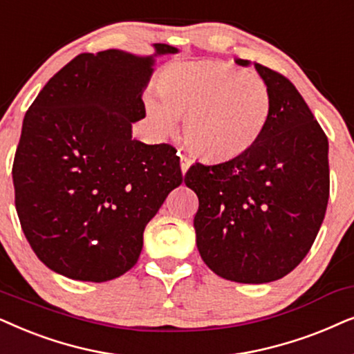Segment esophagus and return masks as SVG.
Here are the masks:
<instances>
[{"instance_id":"34e87169","label":"esophagus","mask_w":354,"mask_h":354,"mask_svg":"<svg viewBox=\"0 0 354 354\" xmlns=\"http://www.w3.org/2000/svg\"><path fill=\"white\" fill-rule=\"evenodd\" d=\"M191 163H192V160L189 157H186V155H181V171H183V174H185L187 169H189Z\"/></svg>"}]
</instances>
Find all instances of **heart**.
<instances>
[{
	"label": "heart",
	"mask_w": 354,
	"mask_h": 354,
	"mask_svg": "<svg viewBox=\"0 0 354 354\" xmlns=\"http://www.w3.org/2000/svg\"><path fill=\"white\" fill-rule=\"evenodd\" d=\"M144 103L158 136L174 134L180 115H186L192 150L220 162L256 144L270 116L272 95L261 75L223 61H187L168 66Z\"/></svg>",
	"instance_id": "1"
}]
</instances>
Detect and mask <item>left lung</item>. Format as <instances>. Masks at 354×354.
I'll use <instances>...</instances> for the list:
<instances>
[{
  "label": "left lung",
  "mask_w": 354,
  "mask_h": 354,
  "mask_svg": "<svg viewBox=\"0 0 354 354\" xmlns=\"http://www.w3.org/2000/svg\"><path fill=\"white\" fill-rule=\"evenodd\" d=\"M254 68L272 95L261 138L223 163L192 165L185 176L199 197L194 228L202 261L238 283H268L298 267L317 236L330 189L328 140L313 111L285 75Z\"/></svg>",
  "instance_id": "1"
}]
</instances>
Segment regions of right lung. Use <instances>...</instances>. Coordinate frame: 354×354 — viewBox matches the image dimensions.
Masks as SVG:
<instances>
[{
    "instance_id": "obj_1",
    "label": "right lung",
    "mask_w": 354,
    "mask_h": 354,
    "mask_svg": "<svg viewBox=\"0 0 354 354\" xmlns=\"http://www.w3.org/2000/svg\"><path fill=\"white\" fill-rule=\"evenodd\" d=\"M81 53L46 82L22 122L12 163L16 210L30 248L73 280L108 281L133 268L144 230L183 183L169 144L133 139L155 56Z\"/></svg>"
}]
</instances>
